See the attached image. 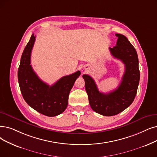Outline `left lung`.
I'll return each instance as SVG.
<instances>
[{
	"label": "left lung",
	"instance_id": "1",
	"mask_svg": "<svg viewBox=\"0 0 157 157\" xmlns=\"http://www.w3.org/2000/svg\"><path fill=\"white\" fill-rule=\"evenodd\" d=\"M116 46L109 49L113 57L121 60L125 65V72L118 88L108 93L100 92L94 80L84 75L85 88L92 109L104 116L115 115L132 104L140 80L139 59L136 49L126 36L116 34Z\"/></svg>",
	"mask_w": 157,
	"mask_h": 157
}]
</instances>
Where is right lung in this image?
<instances>
[{"instance_id":"add662e5","label":"right lung","mask_w":157,"mask_h":157,"mask_svg":"<svg viewBox=\"0 0 157 157\" xmlns=\"http://www.w3.org/2000/svg\"><path fill=\"white\" fill-rule=\"evenodd\" d=\"M35 37L32 34L22 53L18 70V84L22 97L29 106L42 115L55 117L66 109L70 92L80 71L62 77L52 86L44 82L30 64Z\"/></svg>"}]
</instances>
